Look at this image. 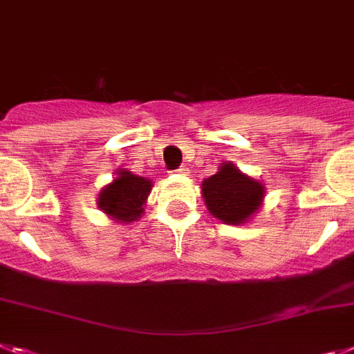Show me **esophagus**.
<instances>
[{
  "mask_svg": "<svg viewBox=\"0 0 354 354\" xmlns=\"http://www.w3.org/2000/svg\"><path fill=\"white\" fill-rule=\"evenodd\" d=\"M176 173H180V174H185V173H187V169H185V167H180V169H176Z\"/></svg>",
  "mask_w": 354,
  "mask_h": 354,
  "instance_id": "obj_1",
  "label": "esophagus"
}]
</instances>
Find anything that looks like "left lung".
Returning <instances> with one entry per match:
<instances>
[{
  "instance_id": "8db88e82",
  "label": "left lung",
  "mask_w": 354,
  "mask_h": 354,
  "mask_svg": "<svg viewBox=\"0 0 354 354\" xmlns=\"http://www.w3.org/2000/svg\"><path fill=\"white\" fill-rule=\"evenodd\" d=\"M205 205L224 224H244L262 207L266 189L258 180L241 173L232 162L221 164L214 176L203 181Z\"/></svg>"
}]
</instances>
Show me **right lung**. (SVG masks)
<instances>
[{
	"label": "right lung",
	"mask_w": 354,
	"mask_h": 354,
	"mask_svg": "<svg viewBox=\"0 0 354 354\" xmlns=\"http://www.w3.org/2000/svg\"><path fill=\"white\" fill-rule=\"evenodd\" d=\"M151 187V180L121 169L115 173V180L101 189L97 208L118 223H133L144 214V205Z\"/></svg>",
	"instance_id": "1"
}]
</instances>
